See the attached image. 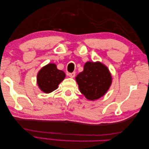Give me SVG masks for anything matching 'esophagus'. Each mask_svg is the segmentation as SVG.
<instances>
[{
	"instance_id": "esophagus-1",
	"label": "esophagus",
	"mask_w": 149,
	"mask_h": 149,
	"mask_svg": "<svg viewBox=\"0 0 149 149\" xmlns=\"http://www.w3.org/2000/svg\"><path fill=\"white\" fill-rule=\"evenodd\" d=\"M68 76H70V78H73L74 76H75V72H73V73H69L68 74Z\"/></svg>"
}]
</instances>
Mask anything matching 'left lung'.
<instances>
[{"instance_id":"left-lung-1","label":"left lung","mask_w":149,"mask_h":149,"mask_svg":"<svg viewBox=\"0 0 149 149\" xmlns=\"http://www.w3.org/2000/svg\"><path fill=\"white\" fill-rule=\"evenodd\" d=\"M80 92L89 101L97 100L107 93L112 84L108 68L100 61H88L75 78Z\"/></svg>"}]
</instances>
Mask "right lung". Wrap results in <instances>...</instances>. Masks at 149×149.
<instances>
[{
  "instance_id": "1",
  "label": "right lung",
  "mask_w": 149,
  "mask_h": 149,
  "mask_svg": "<svg viewBox=\"0 0 149 149\" xmlns=\"http://www.w3.org/2000/svg\"><path fill=\"white\" fill-rule=\"evenodd\" d=\"M65 77V72L58 70L56 64L48 63L38 71L37 82L40 89L48 94L56 89Z\"/></svg>"
}]
</instances>
